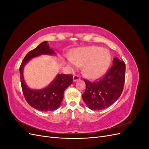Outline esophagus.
<instances>
[{
    "instance_id": "34e87169",
    "label": "esophagus",
    "mask_w": 149,
    "mask_h": 149,
    "mask_svg": "<svg viewBox=\"0 0 149 149\" xmlns=\"http://www.w3.org/2000/svg\"><path fill=\"white\" fill-rule=\"evenodd\" d=\"M73 79V81L76 82V81H77L79 80L80 78H79V76L78 75H74Z\"/></svg>"
}]
</instances>
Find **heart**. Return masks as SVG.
Here are the masks:
<instances>
[{"mask_svg":"<svg viewBox=\"0 0 149 149\" xmlns=\"http://www.w3.org/2000/svg\"><path fill=\"white\" fill-rule=\"evenodd\" d=\"M111 55L107 49L96 46L86 47L75 49L71 56L66 57L67 64L71 68L83 66V72L89 79L101 76L107 69Z\"/></svg>","mask_w":149,"mask_h":149,"instance_id":"b5f03b06","label":"heart"}]
</instances>
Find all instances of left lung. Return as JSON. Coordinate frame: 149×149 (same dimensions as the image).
Here are the masks:
<instances>
[{
	"label": "left lung",
	"mask_w": 149,
	"mask_h": 149,
	"mask_svg": "<svg viewBox=\"0 0 149 149\" xmlns=\"http://www.w3.org/2000/svg\"><path fill=\"white\" fill-rule=\"evenodd\" d=\"M112 63L106 74L97 81L91 83L84 80L86 90L82 97L90 109H106L113 104L123 93L125 82V63L115 57Z\"/></svg>",
	"instance_id": "1"
}]
</instances>
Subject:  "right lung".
Instances as JSON below:
<instances>
[{"mask_svg":"<svg viewBox=\"0 0 149 149\" xmlns=\"http://www.w3.org/2000/svg\"><path fill=\"white\" fill-rule=\"evenodd\" d=\"M43 55H56L53 49L49 47L47 41L41 43L29 52L22 61L19 68L21 86L25 100L30 106L40 111H53L61 105L64 91L73 83V75L58 74L47 86L42 89H33L29 87L24 80V67L32 58Z\"/></svg>","mask_w":149,"mask_h":149,"instance_id":"add662e5","label":"right lung"}]
</instances>
